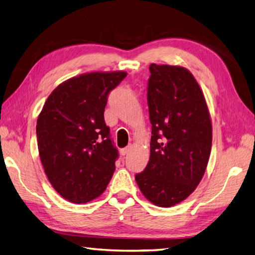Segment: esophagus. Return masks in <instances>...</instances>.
Instances as JSON below:
<instances>
[{"label":"esophagus","instance_id":"1","mask_svg":"<svg viewBox=\"0 0 255 255\" xmlns=\"http://www.w3.org/2000/svg\"><path fill=\"white\" fill-rule=\"evenodd\" d=\"M129 148H131L129 146H128V147H126V148H122V149L120 150V154L122 155V156H126V155L129 152Z\"/></svg>","mask_w":255,"mask_h":255}]
</instances>
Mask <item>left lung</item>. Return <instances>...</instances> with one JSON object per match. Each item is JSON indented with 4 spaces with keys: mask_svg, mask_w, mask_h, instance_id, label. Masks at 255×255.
<instances>
[{
    "mask_svg": "<svg viewBox=\"0 0 255 255\" xmlns=\"http://www.w3.org/2000/svg\"><path fill=\"white\" fill-rule=\"evenodd\" d=\"M149 71L150 155L135 180L148 201L168 208L199 185L210 156L212 127L204 93L188 69L150 64Z\"/></svg>",
    "mask_w": 255,
    "mask_h": 255,
    "instance_id": "obj_1",
    "label": "left lung"
}]
</instances>
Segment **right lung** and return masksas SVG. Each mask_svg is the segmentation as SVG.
Returning <instances> with one entry per match:
<instances>
[{
    "instance_id": "add662e5",
    "label": "right lung",
    "mask_w": 255,
    "mask_h": 255,
    "mask_svg": "<svg viewBox=\"0 0 255 255\" xmlns=\"http://www.w3.org/2000/svg\"><path fill=\"white\" fill-rule=\"evenodd\" d=\"M127 75L97 71L70 78L50 93L39 113L40 162L54 189L74 204L100 196L116 170L119 153L103 114L109 93Z\"/></svg>"
}]
</instances>
